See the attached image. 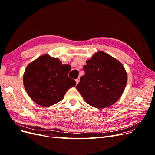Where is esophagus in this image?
I'll use <instances>...</instances> for the list:
<instances>
[{"mask_svg": "<svg viewBox=\"0 0 155 155\" xmlns=\"http://www.w3.org/2000/svg\"><path fill=\"white\" fill-rule=\"evenodd\" d=\"M75 81H76V84L77 85V84L79 83V82H80V79H79V78H77V79H76Z\"/></svg>", "mask_w": 155, "mask_h": 155, "instance_id": "34e87169", "label": "esophagus"}]
</instances>
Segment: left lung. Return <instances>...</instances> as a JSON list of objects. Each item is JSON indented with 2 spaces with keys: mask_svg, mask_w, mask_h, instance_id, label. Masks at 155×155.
Segmentation results:
<instances>
[{
  "mask_svg": "<svg viewBox=\"0 0 155 155\" xmlns=\"http://www.w3.org/2000/svg\"><path fill=\"white\" fill-rule=\"evenodd\" d=\"M85 75L77 89L85 102L101 109L115 104L122 96L127 82V73L118 60L103 51L87 59Z\"/></svg>",
  "mask_w": 155,
  "mask_h": 155,
  "instance_id": "left-lung-1",
  "label": "left lung"
}]
</instances>
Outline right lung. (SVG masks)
<instances>
[{
  "label": "right lung",
  "mask_w": 155,
  "mask_h": 155,
  "mask_svg": "<svg viewBox=\"0 0 155 155\" xmlns=\"http://www.w3.org/2000/svg\"><path fill=\"white\" fill-rule=\"evenodd\" d=\"M68 64H62L58 58L48 54L39 56L26 66L23 74V85L30 98L44 107L61 101L66 92L76 85L68 74Z\"/></svg>",
  "instance_id": "right-lung-1"
}]
</instances>
